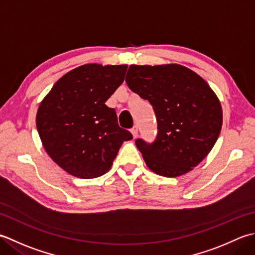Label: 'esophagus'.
I'll return each instance as SVG.
<instances>
[{"instance_id": "1", "label": "esophagus", "mask_w": 255, "mask_h": 255, "mask_svg": "<svg viewBox=\"0 0 255 255\" xmlns=\"http://www.w3.org/2000/svg\"><path fill=\"white\" fill-rule=\"evenodd\" d=\"M131 133H132L133 138H137V136H138V127L137 126H133L131 128Z\"/></svg>"}]
</instances>
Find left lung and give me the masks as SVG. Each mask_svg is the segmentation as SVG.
Listing matches in <instances>:
<instances>
[{"mask_svg": "<svg viewBox=\"0 0 255 255\" xmlns=\"http://www.w3.org/2000/svg\"><path fill=\"white\" fill-rule=\"evenodd\" d=\"M126 83L151 104L158 134L136 146L148 168L163 177L192 170L211 151L222 127V108L202 77L178 64L130 65Z\"/></svg>", "mask_w": 255, "mask_h": 255, "instance_id": "left-lung-1", "label": "left lung"}]
</instances>
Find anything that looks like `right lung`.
<instances>
[{"label": "right lung", "mask_w": 255, "mask_h": 255, "mask_svg": "<svg viewBox=\"0 0 255 255\" xmlns=\"http://www.w3.org/2000/svg\"><path fill=\"white\" fill-rule=\"evenodd\" d=\"M126 71L127 65H83L59 78L39 105L36 127L45 150L72 176H103L123 142L132 139L105 104Z\"/></svg>", "instance_id": "obj_1"}]
</instances>
